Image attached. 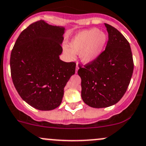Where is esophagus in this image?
<instances>
[{
	"label": "esophagus",
	"instance_id": "34e87169",
	"mask_svg": "<svg viewBox=\"0 0 146 146\" xmlns=\"http://www.w3.org/2000/svg\"><path fill=\"white\" fill-rule=\"evenodd\" d=\"M78 69H79V66H78V65L77 64V66H76V73H78Z\"/></svg>",
	"mask_w": 146,
	"mask_h": 146
}]
</instances>
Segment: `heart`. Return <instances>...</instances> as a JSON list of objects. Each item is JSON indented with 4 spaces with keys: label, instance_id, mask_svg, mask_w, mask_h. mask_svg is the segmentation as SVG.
I'll return each mask as SVG.
<instances>
[{
    "label": "heart",
    "instance_id": "b5f03b06",
    "mask_svg": "<svg viewBox=\"0 0 146 146\" xmlns=\"http://www.w3.org/2000/svg\"><path fill=\"white\" fill-rule=\"evenodd\" d=\"M108 37L106 33L98 28L82 30L73 36L68 46L63 47V52L69 60L75 58V54L80 53V59L84 64L96 60L106 46Z\"/></svg>",
    "mask_w": 146,
    "mask_h": 146
}]
</instances>
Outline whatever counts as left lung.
I'll return each mask as SVG.
<instances>
[{
  "label": "left lung",
  "mask_w": 146,
  "mask_h": 146,
  "mask_svg": "<svg viewBox=\"0 0 146 146\" xmlns=\"http://www.w3.org/2000/svg\"><path fill=\"white\" fill-rule=\"evenodd\" d=\"M109 40L105 51L92 63L80 67L81 96L87 105L104 108L122 98L132 78L134 62L130 46L119 31L105 23Z\"/></svg>",
  "instance_id": "1"
}]
</instances>
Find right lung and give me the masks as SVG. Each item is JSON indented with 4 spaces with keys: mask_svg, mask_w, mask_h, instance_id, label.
<instances>
[{
    "mask_svg": "<svg viewBox=\"0 0 146 146\" xmlns=\"http://www.w3.org/2000/svg\"><path fill=\"white\" fill-rule=\"evenodd\" d=\"M64 33V27L39 21L21 33L11 52L14 85L24 101L36 110L60 106L66 84L76 72V63L60 59Z\"/></svg>",
    "mask_w": 146,
    "mask_h": 146,
    "instance_id": "1",
    "label": "right lung"
}]
</instances>
